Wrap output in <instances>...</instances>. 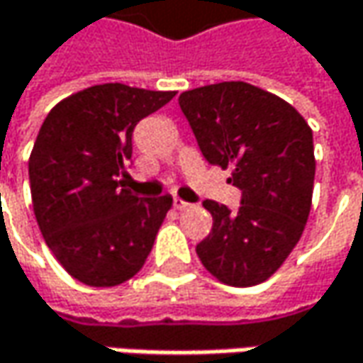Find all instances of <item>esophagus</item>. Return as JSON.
I'll use <instances>...</instances> for the list:
<instances>
[{"instance_id":"1","label":"esophagus","mask_w":363,"mask_h":363,"mask_svg":"<svg viewBox=\"0 0 363 363\" xmlns=\"http://www.w3.org/2000/svg\"><path fill=\"white\" fill-rule=\"evenodd\" d=\"M174 208H177V210H191V208H193V206H191V203H189V201H184V199H181V197H174Z\"/></svg>"}]
</instances>
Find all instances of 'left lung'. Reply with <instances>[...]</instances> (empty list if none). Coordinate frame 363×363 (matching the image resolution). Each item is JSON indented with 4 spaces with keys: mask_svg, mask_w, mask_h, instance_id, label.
<instances>
[{
    "mask_svg": "<svg viewBox=\"0 0 363 363\" xmlns=\"http://www.w3.org/2000/svg\"><path fill=\"white\" fill-rule=\"evenodd\" d=\"M179 104L203 157L233 166V184L243 191L235 212L203 201L214 226L197 255L224 284H259L299 243L312 210V128L279 95L243 81L184 91Z\"/></svg>",
    "mask_w": 363,
    "mask_h": 363,
    "instance_id": "left-lung-1",
    "label": "left lung"
}]
</instances>
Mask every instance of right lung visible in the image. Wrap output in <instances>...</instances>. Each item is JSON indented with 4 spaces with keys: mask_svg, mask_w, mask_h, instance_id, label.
<instances>
[{
    "mask_svg": "<svg viewBox=\"0 0 363 363\" xmlns=\"http://www.w3.org/2000/svg\"><path fill=\"white\" fill-rule=\"evenodd\" d=\"M177 91L122 83L86 86L51 108L28 157L41 235L62 268L89 286H118L145 264L172 197L124 189L139 120Z\"/></svg>",
    "mask_w": 363,
    "mask_h": 363,
    "instance_id": "right-lung-1",
    "label": "right lung"
}]
</instances>
